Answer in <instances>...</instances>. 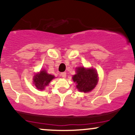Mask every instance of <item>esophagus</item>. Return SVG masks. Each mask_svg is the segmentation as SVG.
Here are the masks:
<instances>
[{
	"label": "esophagus",
	"mask_w": 135,
	"mask_h": 135,
	"mask_svg": "<svg viewBox=\"0 0 135 135\" xmlns=\"http://www.w3.org/2000/svg\"><path fill=\"white\" fill-rule=\"evenodd\" d=\"M66 72H62V73H61V76L63 78H66Z\"/></svg>",
	"instance_id": "1"
}]
</instances>
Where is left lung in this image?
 <instances>
[{
	"mask_svg": "<svg viewBox=\"0 0 135 135\" xmlns=\"http://www.w3.org/2000/svg\"><path fill=\"white\" fill-rule=\"evenodd\" d=\"M76 74L72 79L76 83V87L81 92L91 91L98 83V74L94 69H85L83 66L76 68Z\"/></svg>",
	"mask_w": 135,
	"mask_h": 135,
	"instance_id": "obj_1",
	"label": "left lung"
}]
</instances>
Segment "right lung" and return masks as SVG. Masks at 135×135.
<instances>
[{"label": "right lung", "instance_id": "right-lung-1", "mask_svg": "<svg viewBox=\"0 0 135 135\" xmlns=\"http://www.w3.org/2000/svg\"><path fill=\"white\" fill-rule=\"evenodd\" d=\"M54 78L53 75L49 74L45 70H43L34 75L33 83L37 89L43 90Z\"/></svg>", "mask_w": 135, "mask_h": 135}]
</instances>
